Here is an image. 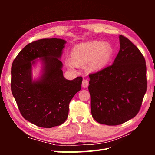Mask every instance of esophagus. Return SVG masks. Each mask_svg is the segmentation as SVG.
<instances>
[{"instance_id":"esophagus-1","label":"esophagus","mask_w":155,"mask_h":155,"mask_svg":"<svg viewBox=\"0 0 155 155\" xmlns=\"http://www.w3.org/2000/svg\"><path fill=\"white\" fill-rule=\"evenodd\" d=\"M82 86L83 88H87L88 86V81L86 79H84L82 83Z\"/></svg>"}]
</instances>
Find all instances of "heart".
I'll return each instance as SVG.
<instances>
[{
    "instance_id": "b5f03b06",
    "label": "heart",
    "mask_w": 155,
    "mask_h": 155,
    "mask_svg": "<svg viewBox=\"0 0 155 155\" xmlns=\"http://www.w3.org/2000/svg\"><path fill=\"white\" fill-rule=\"evenodd\" d=\"M113 50L108 42L91 41L78 45L72 49L71 57L72 62H68L69 68L76 65L88 64V68L93 71L103 69L110 61Z\"/></svg>"
}]
</instances>
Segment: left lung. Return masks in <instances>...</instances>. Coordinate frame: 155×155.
Here are the masks:
<instances>
[{
	"instance_id": "1",
	"label": "left lung",
	"mask_w": 155,
	"mask_h": 155,
	"mask_svg": "<svg viewBox=\"0 0 155 155\" xmlns=\"http://www.w3.org/2000/svg\"><path fill=\"white\" fill-rule=\"evenodd\" d=\"M113 64L89 74L92 116L98 123L118 125L139 113L147 87L143 55L129 39L119 36Z\"/></svg>"
}]
</instances>
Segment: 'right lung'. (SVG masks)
I'll list each match as a JSON object with an SVG mask.
<instances>
[{
  "label": "right lung",
  "mask_w": 155,
  "mask_h": 155,
  "mask_svg": "<svg viewBox=\"0 0 155 155\" xmlns=\"http://www.w3.org/2000/svg\"><path fill=\"white\" fill-rule=\"evenodd\" d=\"M66 42L57 38L33 41L23 48L12 62V95L22 116L38 127L52 128L64 123L69 103L81 89V77L72 81L63 77L59 58ZM38 58H41L43 74L37 81H32L31 66Z\"/></svg>",
  "instance_id": "right-lung-1"
}]
</instances>
